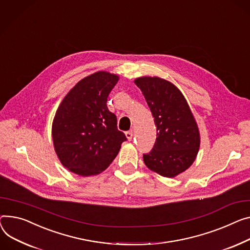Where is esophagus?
<instances>
[{"instance_id": "1", "label": "esophagus", "mask_w": 250, "mask_h": 250, "mask_svg": "<svg viewBox=\"0 0 250 250\" xmlns=\"http://www.w3.org/2000/svg\"><path fill=\"white\" fill-rule=\"evenodd\" d=\"M132 136H134V134H132V130H128V131L125 132V137H126V139H127L128 141H131Z\"/></svg>"}]
</instances>
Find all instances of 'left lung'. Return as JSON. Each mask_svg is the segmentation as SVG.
Returning <instances> with one entry per match:
<instances>
[{
    "instance_id": "8db88e82",
    "label": "left lung",
    "mask_w": 250,
    "mask_h": 250,
    "mask_svg": "<svg viewBox=\"0 0 250 250\" xmlns=\"http://www.w3.org/2000/svg\"><path fill=\"white\" fill-rule=\"evenodd\" d=\"M152 111L157 139L152 151L144 154L146 167L159 175L173 178L186 171L200 146L198 125L182 92L168 80L140 77L135 80Z\"/></svg>"
}]
</instances>
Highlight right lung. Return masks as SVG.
Wrapping results in <instances>:
<instances>
[{
    "instance_id": "obj_1",
    "label": "right lung",
    "mask_w": 250,
    "mask_h": 250,
    "mask_svg": "<svg viewBox=\"0 0 250 250\" xmlns=\"http://www.w3.org/2000/svg\"><path fill=\"white\" fill-rule=\"evenodd\" d=\"M119 79L106 71L81 79L56 111L52 125L55 152L64 167L79 176L104 171L126 141L106 105Z\"/></svg>"
}]
</instances>
